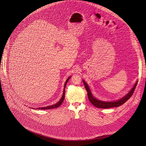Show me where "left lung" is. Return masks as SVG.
Returning <instances> with one entry per match:
<instances>
[{
	"mask_svg": "<svg viewBox=\"0 0 146 146\" xmlns=\"http://www.w3.org/2000/svg\"><path fill=\"white\" fill-rule=\"evenodd\" d=\"M83 82L84 83V85H85V87L87 90L88 92V96L89 101L92 104L95 106L97 107V108H113V107H118L119 106H121V105L124 104L126 101H127L128 99L131 97L134 91L136 88V86L137 85V82L135 83L134 85V87L131 89V90L129 92V93L127 94L123 98H122L121 99H119V100L117 101H114V102H105V101H102L100 100H98V99H96L94 98V96L92 94L90 90V89L87 85V83L85 82V81L83 80Z\"/></svg>",
	"mask_w": 146,
	"mask_h": 146,
	"instance_id": "left-lung-1",
	"label": "left lung"
}]
</instances>
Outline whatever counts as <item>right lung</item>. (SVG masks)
Wrapping results in <instances>:
<instances>
[{"label": "right lung", "mask_w": 146, "mask_h": 146, "mask_svg": "<svg viewBox=\"0 0 146 146\" xmlns=\"http://www.w3.org/2000/svg\"><path fill=\"white\" fill-rule=\"evenodd\" d=\"M71 77H69L67 78V79L66 80V82H65V84H64V90H63V96L62 97H61V98L60 99V100L57 102L56 103V104L54 105H51V106H45V107H41V108H36L37 110H49V109H53V108H58V106H60L61 104L63 103V102L64 101V98H65V88H66V85L68 81V80L70 79Z\"/></svg>", "instance_id": "add662e5"}]
</instances>
